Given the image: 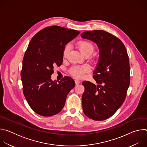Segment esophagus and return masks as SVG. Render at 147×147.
Returning <instances> with one entry per match:
<instances>
[{"label": "esophagus", "instance_id": "34e87169", "mask_svg": "<svg viewBox=\"0 0 147 147\" xmlns=\"http://www.w3.org/2000/svg\"><path fill=\"white\" fill-rule=\"evenodd\" d=\"M75 84H76V85H78V84H80V81H79V80H75Z\"/></svg>", "mask_w": 147, "mask_h": 147}]
</instances>
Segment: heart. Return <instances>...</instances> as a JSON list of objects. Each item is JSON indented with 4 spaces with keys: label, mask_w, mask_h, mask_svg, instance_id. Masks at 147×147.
Masks as SVG:
<instances>
[{
    "label": "heart",
    "mask_w": 147,
    "mask_h": 147,
    "mask_svg": "<svg viewBox=\"0 0 147 147\" xmlns=\"http://www.w3.org/2000/svg\"><path fill=\"white\" fill-rule=\"evenodd\" d=\"M77 47L80 52L84 55H90L94 50L95 47L88 40H82L79 41L77 43ZM70 47L69 45H67L63 52V56L64 57H66ZM90 71V68L87 66H73L69 70L70 74L76 78H82L84 76V74Z\"/></svg>",
    "instance_id": "obj_1"
}]
</instances>
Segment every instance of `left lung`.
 Wrapping results in <instances>:
<instances>
[{
    "label": "left lung",
    "mask_w": 147,
    "mask_h": 147,
    "mask_svg": "<svg viewBox=\"0 0 147 147\" xmlns=\"http://www.w3.org/2000/svg\"><path fill=\"white\" fill-rule=\"evenodd\" d=\"M81 38L91 40L99 49V59L93 78L98 84L84 81L82 95L83 112L97 121L111 117L123 103L130 86L127 52L120 39L103 30L84 32Z\"/></svg>",
    "instance_id": "8db88e82"
}]
</instances>
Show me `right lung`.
<instances>
[{"mask_svg":"<svg viewBox=\"0 0 147 147\" xmlns=\"http://www.w3.org/2000/svg\"><path fill=\"white\" fill-rule=\"evenodd\" d=\"M80 32L57 26L47 27L31 39L25 52L21 78L23 91L31 108L37 114L51 116L63 108L67 94L75 86L65 76L52 81L54 66H61L65 45Z\"/></svg>","mask_w":147,"mask_h":147,"instance_id":"obj_1","label":"right lung"}]
</instances>
